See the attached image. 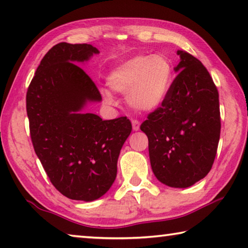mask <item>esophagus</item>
Instances as JSON below:
<instances>
[{
  "instance_id": "esophagus-1",
  "label": "esophagus",
  "mask_w": 248,
  "mask_h": 248,
  "mask_svg": "<svg viewBox=\"0 0 248 248\" xmlns=\"http://www.w3.org/2000/svg\"><path fill=\"white\" fill-rule=\"evenodd\" d=\"M132 129L133 131H139L140 130V123L138 120H132Z\"/></svg>"
}]
</instances>
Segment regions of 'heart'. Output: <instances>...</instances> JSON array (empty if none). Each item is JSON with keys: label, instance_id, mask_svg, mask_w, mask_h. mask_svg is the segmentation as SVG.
I'll return each instance as SVG.
<instances>
[{"label": "heart", "instance_id": "b5f03b06", "mask_svg": "<svg viewBox=\"0 0 248 248\" xmlns=\"http://www.w3.org/2000/svg\"><path fill=\"white\" fill-rule=\"evenodd\" d=\"M107 85L116 93L125 94L129 107L139 112L156 110L169 96L174 82L170 61L163 54H139L110 70ZM104 99L114 104L110 92L103 90Z\"/></svg>", "mask_w": 248, "mask_h": 248}]
</instances>
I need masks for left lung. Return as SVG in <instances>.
<instances>
[{
	"mask_svg": "<svg viewBox=\"0 0 248 248\" xmlns=\"http://www.w3.org/2000/svg\"><path fill=\"white\" fill-rule=\"evenodd\" d=\"M177 74L161 107L141 124L149 139L152 170L159 182L187 188L204 178L220 140L219 93L198 59L177 50Z\"/></svg>",
	"mask_w": 248,
	"mask_h": 248,
	"instance_id": "left-lung-1",
	"label": "left lung"
}]
</instances>
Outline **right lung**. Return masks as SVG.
Listing matches in <instances>:
<instances>
[{
    "instance_id": "add662e5",
    "label": "right lung",
    "mask_w": 248,
    "mask_h": 248,
    "mask_svg": "<svg viewBox=\"0 0 248 248\" xmlns=\"http://www.w3.org/2000/svg\"><path fill=\"white\" fill-rule=\"evenodd\" d=\"M98 53L87 44L53 46L26 95L31 142L50 182L63 196L86 202L100 198L114 184L120 150L132 130L127 117L103 120L84 112L102 96L77 63Z\"/></svg>"
}]
</instances>
